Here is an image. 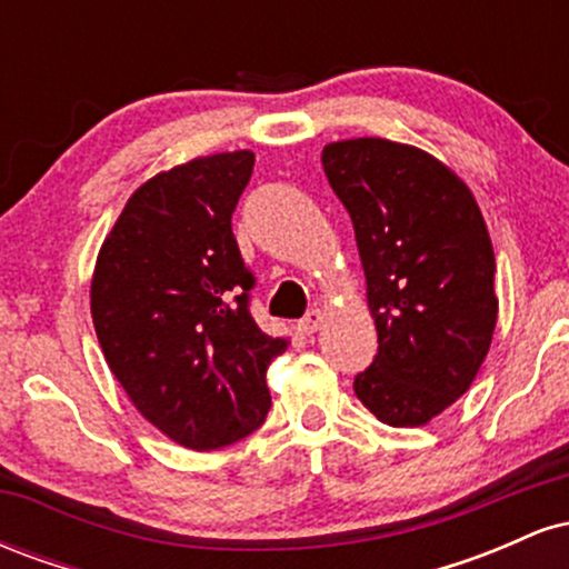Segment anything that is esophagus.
<instances>
[{
	"label": "esophagus",
	"instance_id": "34e87169",
	"mask_svg": "<svg viewBox=\"0 0 569 569\" xmlns=\"http://www.w3.org/2000/svg\"><path fill=\"white\" fill-rule=\"evenodd\" d=\"M321 323H323V312L310 310L302 321H299V331H302V335H316V331L321 329Z\"/></svg>",
	"mask_w": 569,
	"mask_h": 569
}]
</instances>
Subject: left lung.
Returning a JSON list of instances; mask_svg holds the SVG:
<instances>
[{
    "mask_svg": "<svg viewBox=\"0 0 569 569\" xmlns=\"http://www.w3.org/2000/svg\"><path fill=\"white\" fill-rule=\"evenodd\" d=\"M323 171L356 230L377 326L356 396L380 422L426 426L471 388L495 323V253L471 189L422 149L326 143Z\"/></svg>",
    "mask_w": 569,
    "mask_h": 569,
    "instance_id": "left-lung-1",
    "label": "left lung"
}]
</instances>
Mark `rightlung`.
Listing matches in <instances>:
<instances>
[{
	"instance_id": "add662e5",
	"label": "right lung",
	"mask_w": 569,
	"mask_h": 569,
	"mask_svg": "<svg viewBox=\"0 0 569 569\" xmlns=\"http://www.w3.org/2000/svg\"><path fill=\"white\" fill-rule=\"evenodd\" d=\"M253 152L158 173L130 194L98 251L90 312L133 407L187 449L246 439L270 409L267 367L289 348L253 321V272L232 213Z\"/></svg>"
}]
</instances>
